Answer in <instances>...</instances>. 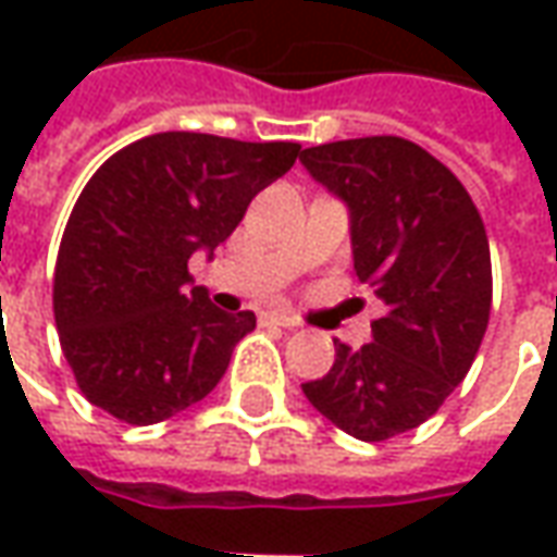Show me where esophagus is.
Segmentation results:
<instances>
[{"instance_id": "34e87169", "label": "esophagus", "mask_w": 557, "mask_h": 557, "mask_svg": "<svg viewBox=\"0 0 557 557\" xmlns=\"http://www.w3.org/2000/svg\"><path fill=\"white\" fill-rule=\"evenodd\" d=\"M262 322H265V325H283V329H295V325H298V322H295L289 313H280V310L262 313Z\"/></svg>"}]
</instances>
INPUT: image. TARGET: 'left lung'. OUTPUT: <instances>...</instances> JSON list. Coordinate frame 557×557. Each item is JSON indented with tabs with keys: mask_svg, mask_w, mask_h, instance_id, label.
Returning <instances> with one entry per match:
<instances>
[{
	"mask_svg": "<svg viewBox=\"0 0 557 557\" xmlns=\"http://www.w3.org/2000/svg\"><path fill=\"white\" fill-rule=\"evenodd\" d=\"M305 169L349 208L352 265L383 301L371 344L334 341L307 400L356 441L413 431L468 376L492 313L482 216L453 171L419 144L371 135L319 144Z\"/></svg>",
	"mask_w": 557,
	"mask_h": 557,
	"instance_id": "8db88e82",
	"label": "left lung"
}]
</instances>
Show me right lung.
Segmentation results:
<instances>
[{"mask_svg": "<svg viewBox=\"0 0 557 557\" xmlns=\"http://www.w3.org/2000/svg\"><path fill=\"white\" fill-rule=\"evenodd\" d=\"M298 153L292 141L159 132L89 177L53 271L62 356L89 404L153 425L211 395L256 317L213 307L201 286L186 289V265L223 244Z\"/></svg>", "mask_w": 557, "mask_h": 557, "instance_id": "1", "label": "right lung"}]
</instances>
